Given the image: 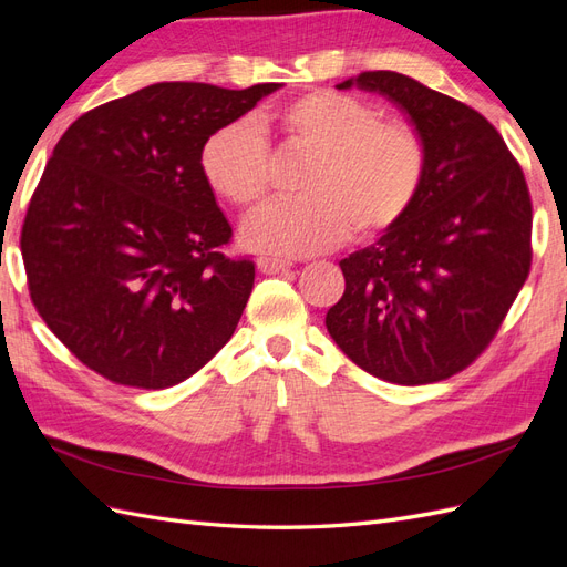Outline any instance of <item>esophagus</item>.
<instances>
[{
	"label": "esophagus",
	"mask_w": 567,
	"mask_h": 567,
	"mask_svg": "<svg viewBox=\"0 0 567 567\" xmlns=\"http://www.w3.org/2000/svg\"><path fill=\"white\" fill-rule=\"evenodd\" d=\"M290 267L293 265L286 260H277V257H260V260H257V269H260L262 274H284Z\"/></svg>",
	"instance_id": "34e87169"
}]
</instances>
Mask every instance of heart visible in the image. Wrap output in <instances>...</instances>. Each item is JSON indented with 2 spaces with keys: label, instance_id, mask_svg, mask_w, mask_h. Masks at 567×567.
Returning a JSON list of instances; mask_svg holds the SVG:
<instances>
[{
  "label": "heart",
  "instance_id": "obj_1",
  "mask_svg": "<svg viewBox=\"0 0 567 567\" xmlns=\"http://www.w3.org/2000/svg\"><path fill=\"white\" fill-rule=\"evenodd\" d=\"M267 125L312 156L298 200L269 203L244 225V244L279 257L315 255L354 238L392 231L414 208L427 173L423 136L404 120H381L369 101L312 90L274 111ZM200 175L217 196L252 208L269 188V148L248 123H229L205 136Z\"/></svg>",
  "mask_w": 567,
  "mask_h": 567
}]
</instances>
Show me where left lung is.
I'll use <instances>...</instances> for the list:
<instances>
[{"label":"left lung","mask_w":567,"mask_h":567,"mask_svg":"<svg viewBox=\"0 0 567 567\" xmlns=\"http://www.w3.org/2000/svg\"><path fill=\"white\" fill-rule=\"evenodd\" d=\"M381 92L427 151L414 208L373 246L340 260L346 293L326 315L336 346L400 385L450 379L487 350L532 265L523 167L485 115L392 71L338 84Z\"/></svg>","instance_id":"obj_1"}]
</instances>
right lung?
Segmentation results:
<instances>
[{
    "instance_id": "obj_1",
    "label": "right lung",
    "mask_w": 567,
    "mask_h": 567,
    "mask_svg": "<svg viewBox=\"0 0 567 567\" xmlns=\"http://www.w3.org/2000/svg\"><path fill=\"white\" fill-rule=\"evenodd\" d=\"M277 82H158L63 132L30 198V300L80 362L127 388L186 381L227 346L255 281L198 167L213 130Z\"/></svg>"
}]
</instances>
